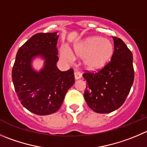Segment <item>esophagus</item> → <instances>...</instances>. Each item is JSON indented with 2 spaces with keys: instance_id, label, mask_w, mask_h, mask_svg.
Listing matches in <instances>:
<instances>
[{
  "instance_id": "34e87169",
  "label": "esophagus",
  "mask_w": 147,
  "mask_h": 147,
  "mask_svg": "<svg viewBox=\"0 0 147 147\" xmlns=\"http://www.w3.org/2000/svg\"><path fill=\"white\" fill-rule=\"evenodd\" d=\"M74 75H75V78L76 80H78V79H80V78H82V74H81L80 72H78V71L75 72Z\"/></svg>"
}]
</instances>
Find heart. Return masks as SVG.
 Segmentation results:
<instances>
[{"label":"heart","mask_w":147,"mask_h":147,"mask_svg":"<svg viewBox=\"0 0 147 147\" xmlns=\"http://www.w3.org/2000/svg\"><path fill=\"white\" fill-rule=\"evenodd\" d=\"M74 51L78 57L85 58V65L90 69L95 70L103 67L111 59L113 45L108 39L90 37L79 44ZM62 57L68 62L72 61V56L66 49L62 51Z\"/></svg>","instance_id":"heart-1"}]
</instances>
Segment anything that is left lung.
Wrapping results in <instances>:
<instances>
[{
    "mask_svg": "<svg viewBox=\"0 0 147 147\" xmlns=\"http://www.w3.org/2000/svg\"><path fill=\"white\" fill-rule=\"evenodd\" d=\"M114 49L111 61L96 72L86 70L84 98L88 106L98 113L120 108L127 98L134 80L133 55L124 42L113 36Z\"/></svg>",
    "mask_w": 147,
    "mask_h": 147,
    "instance_id": "left-lung-1",
    "label": "left lung"
}]
</instances>
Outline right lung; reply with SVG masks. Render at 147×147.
Returning a JSON list of instances; mask_svg holds the SVG:
<instances>
[{
    "label": "right lung",
    "mask_w": 147,
    "mask_h": 147,
    "mask_svg": "<svg viewBox=\"0 0 147 147\" xmlns=\"http://www.w3.org/2000/svg\"><path fill=\"white\" fill-rule=\"evenodd\" d=\"M55 33H38L32 36L17 52L12 69L15 91L23 106L39 116L52 114L62 105L66 92L75 82L74 71L59 70ZM40 55L45 59L39 73L30 66L32 59Z\"/></svg>",
    "instance_id": "obj_1"
}]
</instances>
